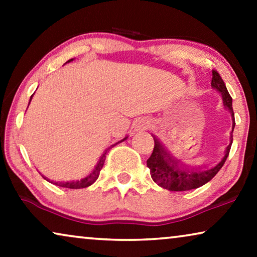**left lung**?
<instances>
[{
    "instance_id": "1",
    "label": "left lung",
    "mask_w": 257,
    "mask_h": 257,
    "mask_svg": "<svg viewBox=\"0 0 257 257\" xmlns=\"http://www.w3.org/2000/svg\"><path fill=\"white\" fill-rule=\"evenodd\" d=\"M212 86L219 91L222 96L223 105L230 113L234 115L233 105H231V97L228 92L226 84L223 83L220 73L216 70H213ZM234 130V126H233ZM231 143H233V135L230 136L229 145L224 150L223 156L210 165H205L203 161L198 163H184V161L174 159L170 152H167L160 143L154 138V149L151 157L147 160V167L150 168L151 177L153 181L165 189L173 192L189 191L203 186L215 177L217 172L222 168L226 163L228 154H229Z\"/></svg>"
}]
</instances>
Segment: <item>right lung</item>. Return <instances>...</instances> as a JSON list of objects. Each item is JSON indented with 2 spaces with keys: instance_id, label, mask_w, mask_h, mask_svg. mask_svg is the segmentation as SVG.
<instances>
[{
  "instance_id": "right-lung-1",
  "label": "right lung",
  "mask_w": 257,
  "mask_h": 257,
  "mask_svg": "<svg viewBox=\"0 0 257 257\" xmlns=\"http://www.w3.org/2000/svg\"><path fill=\"white\" fill-rule=\"evenodd\" d=\"M71 61H73V59H69V61L66 62V63H69V62H71ZM31 97H33V96H31ZM126 139H127V137H125V138H124V139H121L120 142L115 143L114 145H117V144L121 143V142H124V140H126ZM114 145H111L110 147H107V149L104 151V153L101 154V157L99 158V160L97 161L96 166H94V167L92 168V171H91L90 173L87 174V175H85V177H84L83 179H79V180H72V181L55 182L54 185H56V186H59V187L72 188V189H78V188H85V187H89V186L92 185L93 182L97 180L98 177H99L100 170H101V168H103V165H104L105 158H106V153H107V151L110 150V149H112V147H113Z\"/></svg>"
}]
</instances>
